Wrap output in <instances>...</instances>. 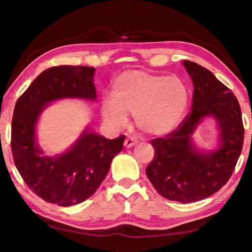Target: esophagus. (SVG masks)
<instances>
[{
  "instance_id": "34e87169",
  "label": "esophagus",
  "mask_w": 252,
  "mask_h": 252,
  "mask_svg": "<svg viewBox=\"0 0 252 252\" xmlns=\"http://www.w3.org/2000/svg\"><path fill=\"white\" fill-rule=\"evenodd\" d=\"M136 144H137V140L135 137H132V136L126 138V141H125V146L126 148H131L134 145H136Z\"/></svg>"
}]
</instances>
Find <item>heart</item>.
I'll list each match as a JSON object with an SVG mask.
<instances>
[{
    "mask_svg": "<svg viewBox=\"0 0 252 252\" xmlns=\"http://www.w3.org/2000/svg\"><path fill=\"white\" fill-rule=\"evenodd\" d=\"M111 97L101 106L104 119L111 126H126L129 114H134L135 125L142 131L153 136H165L183 121L190 93L178 76L126 70L112 82Z\"/></svg>",
    "mask_w": 252,
    "mask_h": 252,
    "instance_id": "obj_1",
    "label": "heart"
}]
</instances>
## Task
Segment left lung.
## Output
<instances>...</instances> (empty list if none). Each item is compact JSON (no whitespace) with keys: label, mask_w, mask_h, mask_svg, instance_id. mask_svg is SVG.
<instances>
[{"label":"left lung","mask_w":252,"mask_h":252,"mask_svg":"<svg viewBox=\"0 0 252 252\" xmlns=\"http://www.w3.org/2000/svg\"><path fill=\"white\" fill-rule=\"evenodd\" d=\"M183 65L194 84L191 110L178 129L152 141L155 155L146 175L162 197L187 203L205 199L226 184L242 153L245 129L232 91L205 67L189 61ZM206 116H212L220 131L219 146L211 152L198 151L191 140Z\"/></svg>","instance_id":"left-lung-1"}]
</instances>
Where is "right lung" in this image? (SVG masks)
Segmentation results:
<instances>
[{"instance_id": "obj_1", "label": "right lung", "mask_w": 252, "mask_h": 252, "mask_svg": "<svg viewBox=\"0 0 252 252\" xmlns=\"http://www.w3.org/2000/svg\"><path fill=\"white\" fill-rule=\"evenodd\" d=\"M95 68L57 66L37 76L16 103L12 121L14 162L29 189L42 199L62 207L77 205L98 189L111 160L123 148L125 135L114 140L87 127L78 141L58 156H43L35 141L37 120L51 101L96 99Z\"/></svg>"}]
</instances>
